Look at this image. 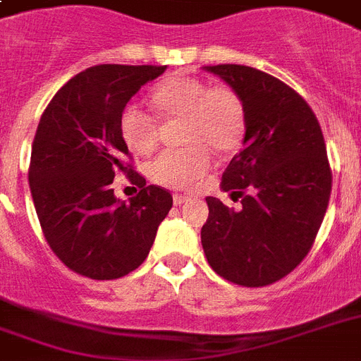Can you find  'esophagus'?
I'll return each instance as SVG.
<instances>
[{
    "instance_id": "esophagus-1",
    "label": "esophagus",
    "mask_w": 361,
    "mask_h": 361,
    "mask_svg": "<svg viewBox=\"0 0 361 361\" xmlns=\"http://www.w3.org/2000/svg\"><path fill=\"white\" fill-rule=\"evenodd\" d=\"M183 202H187L185 195H174V204L176 206H181Z\"/></svg>"
}]
</instances>
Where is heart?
I'll use <instances>...</instances> for the list:
<instances>
[{
	"label": "heart",
	"mask_w": 361,
	"mask_h": 361,
	"mask_svg": "<svg viewBox=\"0 0 361 361\" xmlns=\"http://www.w3.org/2000/svg\"><path fill=\"white\" fill-rule=\"evenodd\" d=\"M153 104L164 118L183 120L181 149H166L149 164V176L159 185L187 189L208 174L214 155L234 152L245 135V106L231 86H208L191 76H170L153 90ZM120 130L125 144L146 155L159 142L157 118L138 104L121 112Z\"/></svg>",
	"instance_id": "b5f03b06"
}]
</instances>
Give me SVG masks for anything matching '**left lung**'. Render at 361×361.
I'll return each instance as SVG.
<instances>
[{
  "mask_svg": "<svg viewBox=\"0 0 361 361\" xmlns=\"http://www.w3.org/2000/svg\"><path fill=\"white\" fill-rule=\"evenodd\" d=\"M245 106L243 147L223 172L221 189L241 208L208 197L200 238L209 266L241 286L288 275L313 247L330 202L331 170L319 120L279 78L245 65L204 67Z\"/></svg>",
  "mask_w": 361,
  "mask_h": 361,
  "instance_id": "1",
  "label": "left lung"
}]
</instances>
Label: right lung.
<instances>
[{"label": "right lung", "instance_id": "add662e5", "mask_svg": "<svg viewBox=\"0 0 361 361\" xmlns=\"http://www.w3.org/2000/svg\"><path fill=\"white\" fill-rule=\"evenodd\" d=\"M166 67L95 65L73 76L42 112L31 146L30 189L42 234L75 274L109 281L130 274L152 249L172 195L127 164L120 118L129 99ZM125 171L141 191L116 199Z\"/></svg>", "mask_w": 361, "mask_h": 361}]
</instances>
